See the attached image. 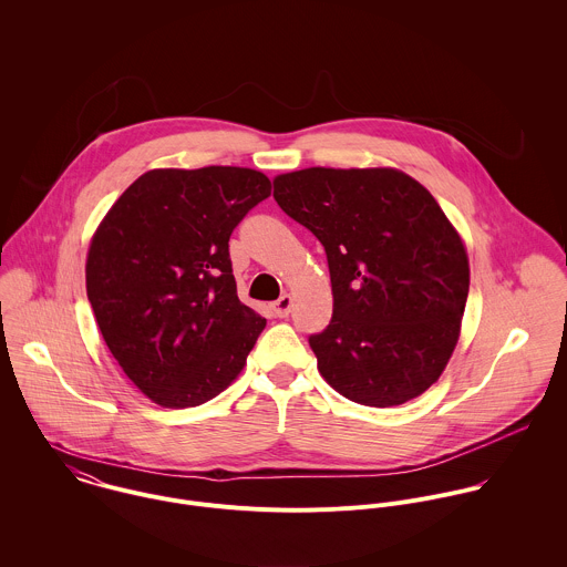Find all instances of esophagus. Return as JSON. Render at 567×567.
I'll use <instances>...</instances> for the list:
<instances>
[{"label":"esophagus","instance_id":"obj_1","mask_svg":"<svg viewBox=\"0 0 567 567\" xmlns=\"http://www.w3.org/2000/svg\"><path fill=\"white\" fill-rule=\"evenodd\" d=\"M270 310H272V315H275L277 319H286V317L290 315V310H292V297H290V295L279 297V299L270 306Z\"/></svg>","mask_w":567,"mask_h":567}]
</instances>
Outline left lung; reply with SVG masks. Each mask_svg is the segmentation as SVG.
Returning <instances> with one entry per match:
<instances>
[{
	"label": "left lung",
	"mask_w": 567,
	"mask_h": 567,
	"mask_svg": "<svg viewBox=\"0 0 567 567\" xmlns=\"http://www.w3.org/2000/svg\"><path fill=\"white\" fill-rule=\"evenodd\" d=\"M272 185L327 252L333 315L310 336L324 382L373 408L425 393L454 353L470 295L467 248L434 196L395 167H306Z\"/></svg>",
	"instance_id": "8db88e82"
}]
</instances>
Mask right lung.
Returning <instances> with one entry per match:
<instances>
[{
	"label": "right lung",
	"instance_id": "obj_1",
	"mask_svg": "<svg viewBox=\"0 0 567 567\" xmlns=\"http://www.w3.org/2000/svg\"><path fill=\"white\" fill-rule=\"evenodd\" d=\"M268 196L250 167H157L97 225L86 297L109 351L155 404H205L240 375L266 319L238 299L229 238Z\"/></svg>",
	"mask_w": 567,
	"mask_h": 567
}]
</instances>
